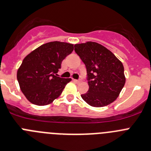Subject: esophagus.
Returning <instances> with one entry per match:
<instances>
[{"label": "esophagus", "instance_id": "34e87169", "mask_svg": "<svg viewBox=\"0 0 151 151\" xmlns=\"http://www.w3.org/2000/svg\"><path fill=\"white\" fill-rule=\"evenodd\" d=\"M74 81L75 83H81V80H74Z\"/></svg>", "mask_w": 151, "mask_h": 151}]
</instances>
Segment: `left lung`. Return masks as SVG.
<instances>
[{
    "label": "left lung",
    "instance_id": "left-lung-1",
    "mask_svg": "<svg viewBox=\"0 0 151 151\" xmlns=\"http://www.w3.org/2000/svg\"><path fill=\"white\" fill-rule=\"evenodd\" d=\"M74 51L85 64L89 90L81 97L92 107L114 102L126 83L123 63L104 46L88 41L74 45Z\"/></svg>",
    "mask_w": 151,
    "mask_h": 151
}]
</instances>
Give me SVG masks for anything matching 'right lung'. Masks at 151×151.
<instances>
[{"mask_svg":"<svg viewBox=\"0 0 151 151\" xmlns=\"http://www.w3.org/2000/svg\"><path fill=\"white\" fill-rule=\"evenodd\" d=\"M74 50V44L53 41L40 46L23 59L17 80L24 96L38 106L50 104L62 94L70 78L58 77L62 62Z\"/></svg>","mask_w":151,"mask_h":151,"instance_id":"right-lung-1","label":"right lung"}]
</instances>
